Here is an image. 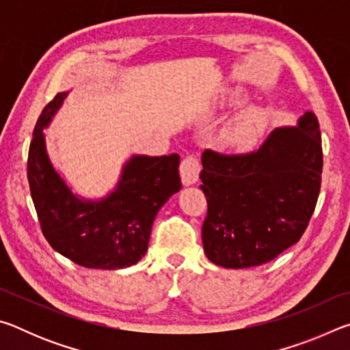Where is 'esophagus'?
I'll list each match as a JSON object with an SVG mask.
<instances>
[{
  "mask_svg": "<svg viewBox=\"0 0 350 350\" xmlns=\"http://www.w3.org/2000/svg\"><path fill=\"white\" fill-rule=\"evenodd\" d=\"M199 173H200V165L198 159L194 156H187L180 163V177L182 183L185 187L194 185L199 180Z\"/></svg>",
  "mask_w": 350,
  "mask_h": 350,
  "instance_id": "34e87169",
  "label": "esophagus"
}]
</instances>
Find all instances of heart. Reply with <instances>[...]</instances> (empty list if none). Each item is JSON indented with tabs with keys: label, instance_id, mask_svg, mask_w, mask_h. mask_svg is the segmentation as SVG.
<instances>
[{
	"label": "heart",
	"instance_id": "b5f03b06",
	"mask_svg": "<svg viewBox=\"0 0 350 350\" xmlns=\"http://www.w3.org/2000/svg\"><path fill=\"white\" fill-rule=\"evenodd\" d=\"M265 131V117L259 109H248L238 117L224 134L228 146L236 151H248L258 145Z\"/></svg>",
	"mask_w": 350,
	"mask_h": 350
}]
</instances>
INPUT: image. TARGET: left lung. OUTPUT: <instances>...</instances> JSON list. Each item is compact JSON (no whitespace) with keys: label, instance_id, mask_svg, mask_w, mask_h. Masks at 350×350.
I'll use <instances>...</instances> for the list:
<instances>
[{"label":"left lung","instance_id":"left-lung-1","mask_svg":"<svg viewBox=\"0 0 350 350\" xmlns=\"http://www.w3.org/2000/svg\"><path fill=\"white\" fill-rule=\"evenodd\" d=\"M208 215L204 252L224 269L269 262L299 241L321 187L323 148L317 116L275 128L258 151L242 156L202 154Z\"/></svg>","mask_w":350,"mask_h":350}]
</instances>
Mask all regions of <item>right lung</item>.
I'll return each instance as SVG.
<instances>
[{"label": "right lung", "mask_w": 350, "mask_h": 350, "mask_svg": "<svg viewBox=\"0 0 350 350\" xmlns=\"http://www.w3.org/2000/svg\"><path fill=\"white\" fill-rule=\"evenodd\" d=\"M68 94L58 92L41 112L29 148L27 179L41 230L55 252L83 267H131L148 252L159 210L180 191V157L133 154L106 196L74 193L52 163L44 134Z\"/></svg>", "instance_id": "add662e5"}]
</instances>
